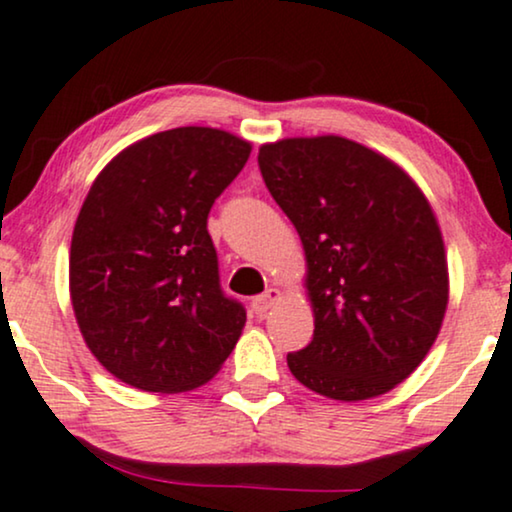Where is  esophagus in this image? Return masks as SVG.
Wrapping results in <instances>:
<instances>
[{
	"mask_svg": "<svg viewBox=\"0 0 512 512\" xmlns=\"http://www.w3.org/2000/svg\"><path fill=\"white\" fill-rule=\"evenodd\" d=\"M282 299V294H280V289H268L266 294H261V296H256L254 299V311H256V315H266L270 308H273L277 301Z\"/></svg>",
	"mask_w": 512,
	"mask_h": 512,
	"instance_id": "34e87169",
	"label": "esophagus"
}]
</instances>
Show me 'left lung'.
<instances>
[{"instance_id": "left-lung-1", "label": "left lung", "mask_w": 512, "mask_h": 512, "mask_svg": "<svg viewBox=\"0 0 512 512\" xmlns=\"http://www.w3.org/2000/svg\"><path fill=\"white\" fill-rule=\"evenodd\" d=\"M258 166L306 256L315 330L289 370L334 401L387 394L425 361L449 306L430 201L399 163L339 135L266 142Z\"/></svg>"}]
</instances>
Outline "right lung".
<instances>
[{"label":"right lung","instance_id":"1","mask_svg":"<svg viewBox=\"0 0 512 512\" xmlns=\"http://www.w3.org/2000/svg\"><path fill=\"white\" fill-rule=\"evenodd\" d=\"M249 154L232 132L187 125L130 144L94 178L68 289L87 349L116 380L192 391L235 349L246 313L220 292L206 218Z\"/></svg>","mask_w":512,"mask_h":512}]
</instances>
